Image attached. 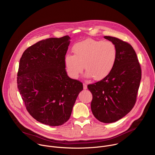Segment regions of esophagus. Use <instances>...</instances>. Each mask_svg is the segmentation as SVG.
I'll return each mask as SVG.
<instances>
[{"instance_id": "1", "label": "esophagus", "mask_w": 155, "mask_h": 155, "mask_svg": "<svg viewBox=\"0 0 155 155\" xmlns=\"http://www.w3.org/2000/svg\"><path fill=\"white\" fill-rule=\"evenodd\" d=\"M83 86H84V90L87 89V85L86 84L84 83V84H83Z\"/></svg>"}]
</instances>
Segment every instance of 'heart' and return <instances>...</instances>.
I'll list each match as a JSON object with an SVG mask.
<instances>
[{
	"label": "heart",
	"mask_w": 155,
	"mask_h": 155,
	"mask_svg": "<svg viewBox=\"0 0 155 155\" xmlns=\"http://www.w3.org/2000/svg\"><path fill=\"white\" fill-rule=\"evenodd\" d=\"M74 55L67 53L64 64L68 75L76 79L84 67L86 76L99 81L107 76L113 69L117 59V50L110 41L87 39L73 47Z\"/></svg>",
	"instance_id": "b5f03b06"
}]
</instances>
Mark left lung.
<instances>
[{
    "instance_id": "1",
    "label": "left lung",
    "mask_w": 155,
    "mask_h": 155,
    "mask_svg": "<svg viewBox=\"0 0 155 155\" xmlns=\"http://www.w3.org/2000/svg\"><path fill=\"white\" fill-rule=\"evenodd\" d=\"M117 48L114 67L102 80L88 85L93 95L91 109L100 121H118L134 107L141 79V68L132 46L119 38L104 36Z\"/></svg>"
}]
</instances>
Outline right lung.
<instances>
[{
    "instance_id": "right-lung-1",
    "label": "right lung",
    "mask_w": 155,
    "mask_h": 155,
    "mask_svg": "<svg viewBox=\"0 0 155 155\" xmlns=\"http://www.w3.org/2000/svg\"><path fill=\"white\" fill-rule=\"evenodd\" d=\"M70 37L50 38L23 52L17 73V87L28 112L51 126L67 122L83 84L69 78L64 58Z\"/></svg>"
}]
</instances>
